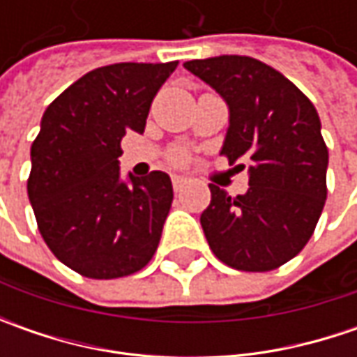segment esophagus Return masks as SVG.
Here are the masks:
<instances>
[{
  "label": "esophagus",
  "mask_w": 357,
  "mask_h": 357,
  "mask_svg": "<svg viewBox=\"0 0 357 357\" xmlns=\"http://www.w3.org/2000/svg\"><path fill=\"white\" fill-rule=\"evenodd\" d=\"M185 185H186L185 176H178V174H174V176H172V188H174V192H181Z\"/></svg>",
  "instance_id": "obj_1"
}]
</instances>
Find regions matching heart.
I'll list each match as a JSON object with an SVG mask.
<instances>
[{
  "instance_id": "heart-1",
  "label": "heart",
  "mask_w": 357,
  "mask_h": 357,
  "mask_svg": "<svg viewBox=\"0 0 357 357\" xmlns=\"http://www.w3.org/2000/svg\"><path fill=\"white\" fill-rule=\"evenodd\" d=\"M174 158H176V160H183V158H185V157H183V155L178 153V155H176V157H174Z\"/></svg>"
}]
</instances>
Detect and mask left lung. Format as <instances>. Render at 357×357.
<instances>
[{
	"instance_id": "8db88e82",
	"label": "left lung",
	"mask_w": 357,
	"mask_h": 357,
	"mask_svg": "<svg viewBox=\"0 0 357 357\" xmlns=\"http://www.w3.org/2000/svg\"><path fill=\"white\" fill-rule=\"evenodd\" d=\"M228 107L220 153L248 165V190L228 197L208 185L200 225L228 266L268 272L292 260L312 236L326 202L328 149L308 97L280 71L246 55L185 63ZM244 169V165H236Z\"/></svg>"
}]
</instances>
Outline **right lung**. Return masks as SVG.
<instances>
[{
	"mask_svg": "<svg viewBox=\"0 0 357 357\" xmlns=\"http://www.w3.org/2000/svg\"><path fill=\"white\" fill-rule=\"evenodd\" d=\"M176 65L93 69L43 113L27 195L49 250L87 278L129 276L157 250L171 211V176L129 172L123 181L119 157L127 132H144L151 103Z\"/></svg>",
	"mask_w": 357,
	"mask_h": 357,
	"instance_id": "add662e5",
	"label": "right lung"
}]
</instances>
